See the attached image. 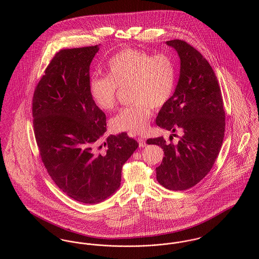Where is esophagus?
Instances as JSON below:
<instances>
[{
  "mask_svg": "<svg viewBox=\"0 0 259 259\" xmlns=\"http://www.w3.org/2000/svg\"><path fill=\"white\" fill-rule=\"evenodd\" d=\"M138 143H139V146H140V148H145L146 146H147V144H146V141L144 140V139H138Z\"/></svg>",
  "mask_w": 259,
  "mask_h": 259,
  "instance_id": "obj_1",
  "label": "esophagus"
}]
</instances>
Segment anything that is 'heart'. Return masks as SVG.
Here are the masks:
<instances>
[{"label":"heart","instance_id":"1","mask_svg":"<svg viewBox=\"0 0 259 259\" xmlns=\"http://www.w3.org/2000/svg\"><path fill=\"white\" fill-rule=\"evenodd\" d=\"M107 72L108 75L96 74L90 80L93 102L102 111H111L116 104L117 87H130L134 105L111 118V127L130 135L145 133L152 108H162L174 94L177 81L174 60L165 54L152 56L144 51L125 49L109 61Z\"/></svg>","mask_w":259,"mask_h":259}]
</instances>
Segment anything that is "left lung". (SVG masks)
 <instances>
[{
  "instance_id": "1",
  "label": "left lung",
  "mask_w": 259,
  "mask_h": 259,
  "mask_svg": "<svg viewBox=\"0 0 259 259\" xmlns=\"http://www.w3.org/2000/svg\"><path fill=\"white\" fill-rule=\"evenodd\" d=\"M166 45L178 52L180 77L155 122L172 133L181 131L182 137L177 145L166 144L162 137L147 143L163 149L162 161L155 168L157 182L170 190H185L213 166L224 137L225 112L218 77L203 56L185 40H167Z\"/></svg>"
}]
</instances>
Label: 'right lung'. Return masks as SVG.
<instances>
[{"label":"right lung","mask_w":259,"mask_h":259,"mask_svg":"<svg viewBox=\"0 0 259 259\" xmlns=\"http://www.w3.org/2000/svg\"><path fill=\"white\" fill-rule=\"evenodd\" d=\"M100 46L62 50L37 83L34 131L50 177L74 200L95 204L120 186L121 168L139 147L125 133L110 136L90 94V66ZM103 146L106 149H101Z\"/></svg>","instance_id":"obj_1"}]
</instances>
